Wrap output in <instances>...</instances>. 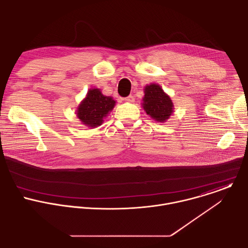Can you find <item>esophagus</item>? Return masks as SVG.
Masks as SVG:
<instances>
[{
  "label": "esophagus",
  "instance_id": "1",
  "mask_svg": "<svg viewBox=\"0 0 248 248\" xmlns=\"http://www.w3.org/2000/svg\"><path fill=\"white\" fill-rule=\"evenodd\" d=\"M124 101L132 103V102H134V97H133L132 95H129V96H127V97H125V98H124Z\"/></svg>",
  "mask_w": 248,
  "mask_h": 248
}]
</instances>
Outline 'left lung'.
<instances>
[{
    "instance_id": "obj_1",
    "label": "left lung",
    "mask_w": 248,
    "mask_h": 248,
    "mask_svg": "<svg viewBox=\"0 0 248 248\" xmlns=\"http://www.w3.org/2000/svg\"><path fill=\"white\" fill-rule=\"evenodd\" d=\"M172 102L158 84H150L145 87L143 108L152 119L165 122L172 113Z\"/></svg>"
}]
</instances>
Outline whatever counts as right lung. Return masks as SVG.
Masks as SVG:
<instances>
[{"label": "right lung", "instance_id": "right-lung-1", "mask_svg": "<svg viewBox=\"0 0 248 248\" xmlns=\"http://www.w3.org/2000/svg\"><path fill=\"white\" fill-rule=\"evenodd\" d=\"M116 101L104 96L99 89H90L78 110V117L87 126L101 125L103 118L114 108Z\"/></svg>", "mask_w": 248, "mask_h": 248}]
</instances>
